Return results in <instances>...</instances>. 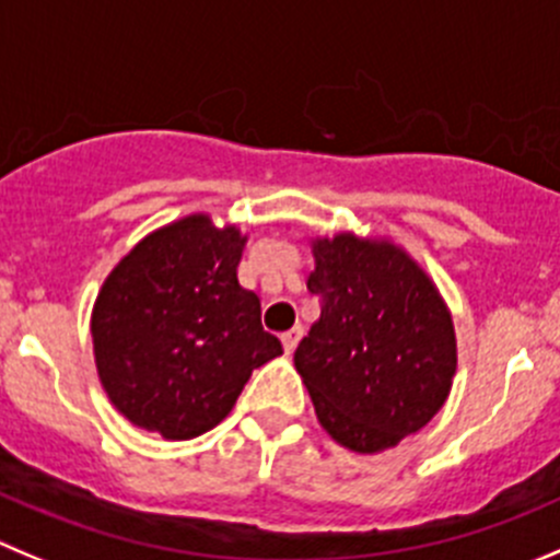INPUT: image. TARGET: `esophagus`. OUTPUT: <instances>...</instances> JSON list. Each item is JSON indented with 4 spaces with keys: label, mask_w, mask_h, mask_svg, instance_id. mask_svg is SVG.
Segmentation results:
<instances>
[{
    "label": "esophagus",
    "mask_w": 560,
    "mask_h": 560,
    "mask_svg": "<svg viewBox=\"0 0 560 560\" xmlns=\"http://www.w3.org/2000/svg\"><path fill=\"white\" fill-rule=\"evenodd\" d=\"M300 338H302V327H294V329H289V332H283V349H285V354H291V351L296 349V343H300Z\"/></svg>",
    "instance_id": "obj_1"
}]
</instances>
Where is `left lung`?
<instances>
[{
	"instance_id": "1",
	"label": "left lung",
	"mask_w": 560,
	"mask_h": 560,
	"mask_svg": "<svg viewBox=\"0 0 560 560\" xmlns=\"http://www.w3.org/2000/svg\"><path fill=\"white\" fill-rule=\"evenodd\" d=\"M307 291L322 316L294 365L322 429L354 454H382L423 429L456 376L454 318L423 266L387 236L311 238Z\"/></svg>"
}]
</instances>
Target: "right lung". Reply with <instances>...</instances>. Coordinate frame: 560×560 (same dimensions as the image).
<instances>
[{
    "instance_id": "add662e5",
    "label": "right lung",
    "mask_w": 560,
    "mask_h": 560,
    "mask_svg": "<svg viewBox=\"0 0 560 560\" xmlns=\"http://www.w3.org/2000/svg\"><path fill=\"white\" fill-rule=\"evenodd\" d=\"M247 236L186 214L137 242L106 275L90 332L101 387L137 429L191 440L231 415L255 369L283 354L238 285Z\"/></svg>"
}]
</instances>
